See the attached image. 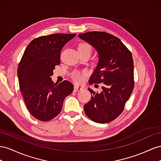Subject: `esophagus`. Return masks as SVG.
<instances>
[{"instance_id":"34e87169","label":"esophagus","mask_w":161,"mask_h":161,"mask_svg":"<svg viewBox=\"0 0 161 161\" xmlns=\"http://www.w3.org/2000/svg\"><path fill=\"white\" fill-rule=\"evenodd\" d=\"M82 89H83V88H82V87H80V86H74V90H73V91H74L75 92H77L81 90Z\"/></svg>"}]
</instances>
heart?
<instances>
[{
	"mask_svg": "<svg viewBox=\"0 0 161 161\" xmlns=\"http://www.w3.org/2000/svg\"><path fill=\"white\" fill-rule=\"evenodd\" d=\"M78 51L88 53L90 55L92 52V47L88 43H81L79 46V48H78ZM71 76L72 79L75 82H80L82 80V73L80 71L75 70L71 73Z\"/></svg>",
	"mask_w": 161,
	"mask_h": 161,
	"instance_id": "obj_1",
	"label": "heart"
}]
</instances>
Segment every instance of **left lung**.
I'll list each match as a JSON object with an SVG mask.
<instances>
[{
    "instance_id": "8db88e82",
    "label": "left lung",
    "mask_w": 161,
    "mask_h": 161,
    "mask_svg": "<svg viewBox=\"0 0 161 161\" xmlns=\"http://www.w3.org/2000/svg\"><path fill=\"white\" fill-rule=\"evenodd\" d=\"M79 37L93 47L98 62L90 84L101 83V92L91 88V100L84 104L85 113L93 121L111 122L123 112L134 90V61L131 52L116 36L104 31L80 34Z\"/></svg>"
}]
</instances>
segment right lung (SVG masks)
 <instances>
[{
  "label": "right lung",
  "instance_id": "1",
  "mask_svg": "<svg viewBox=\"0 0 161 161\" xmlns=\"http://www.w3.org/2000/svg\"><path fill=\"white\" fill-rule=\"evenodd\" d=\"M75 34H54L35 38L27 46L17 68L19 88L29 112L42 121L60 113L63 103L73 90L68 81L54 83L51 77L61 63L63 47Z\"/></svg>",
  "mask_w": 161,
  "mask_h": 161
}]
</instances>
